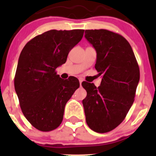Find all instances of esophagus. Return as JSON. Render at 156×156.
<instances>
[{
    "instance_id": "esophagus-1",
    "label": "esophagus",
    "mask_w": 156,
    "mask_h": 156,
    "mask_svg": "<svg viewBox=\"0 0 156 156\" xmlns=\"http://www.w3.org/2000/svg\"><path fill=\"white\" fill-rule=\"evenodd\" d=\"M82 81H83V79L82 78H79V82H80V85H81Z\"/></svg>"
}]
</instances>
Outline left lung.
I'll list each match as a JSON object with an SVG mask.
<instances>
[{"label":"left lung","mask_w":156,"mask_h":156,"mask_svg":"<svg viewBox=\"0 0 156 156\" xmlns=\"http://www.w3.org/2000/svg\"><path fill=\"white\" fill-rule=\"evenodd\" d=\"M85 37L97 52L95 69L102 80L82 82L87 95L83 100L86 121L98 133H107L125 119L133 105L140 78L139 64L129 42L105 29L86 30Z\"/></svg>","instance_id":"1"}]
</instances>
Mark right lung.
<instances>
[{
    "mask_svg": "<svg viewBox=\"0 0 156 156\" xmlns=\"http://www.w3.org/2000/svg\"><path fill=\"white\" fill-rule=\"evenodd\" d=\"M83 32L51 30L31 39L21 51L15 89L23 114L37 130L48 132L59 126L66 103L79 87L78 78L62 79L55 69L65 63Z\"/></svg>",
    "mask_w": 156,
    "mask_h": 156,
    "instance_id": "obj_1",
    "label": "right lung"
}]
</instances>
